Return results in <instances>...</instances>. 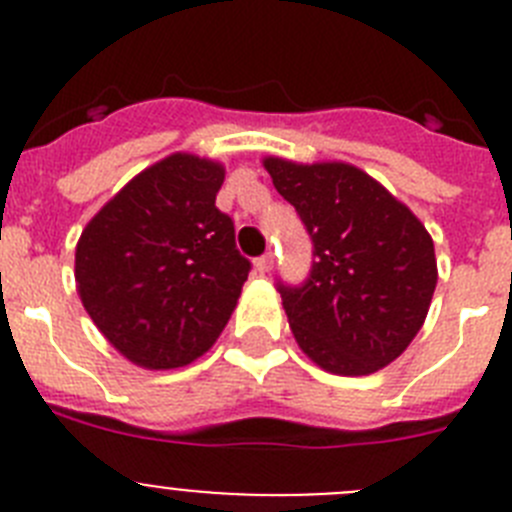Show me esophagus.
<instances>
[{
  "label": "esophagus",
  "mask_w": 512,
  "mask_h": 512,
  "mask_svg": "<svg viewBox=\"0 0 512 512\" xmlns=\"http://www.w3.org/2000/svg\"><path fill=\"white\" fill-rule=\"evenodd\" d=\"M271 266H274V253H271V251L256 259V271H259V274H269Z\"/></svg>",
  "instance_id": "34e87169"
}]
</instances>
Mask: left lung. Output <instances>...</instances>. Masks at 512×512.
Wrapping results in <instances>:
<instances>
[{
  "label": "left lung",
  "mask_w": 512,
  "mask_h": 512,
  "mask_svg": "<svg viewBox=\"0 0 512 512\" xmlns=\"http://www.w3.org/2000/svg\"><path fill=\"white\" fill-rule=\"evenodd\" d=\"M264 169L312 238L310 277L300 287L277 282L297 343L330 374L379 372L425 323L438 282L431 235L351 164L269 156Z\"/></svg>",
  "instance_id": "8db88e82"
}]
</instances>
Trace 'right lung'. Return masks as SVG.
<instances>
[{
    "mask_svg": "<svg viewBox=\"0 0 512 512\" xmlns=\"http://www.w3.org/2000/svg\"><path fill=\"white\" fill-rule=\"evenodd\" d=\"M225 169L171 153L130 179L76 243V289L102 336L143 369H176L210 351L251 261L215 207Z\"/></svg>",
    "mask_w": 512,
    "mask_h": 512,
    "instance_id": "1",
    "label": "right lung"
}]
</instances>
